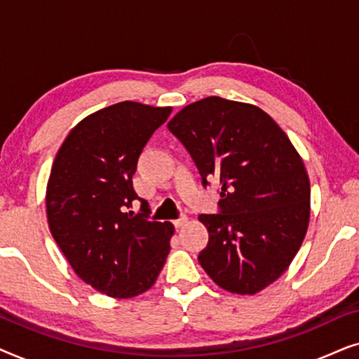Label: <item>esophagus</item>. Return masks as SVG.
I'll use <instances>...</instances> for the list:
<instances>
[{
    "instance_id": "1",
    "label": "esophagus",
    "mask_w": 359,
    "mask_h": 359,
    "mask_svg": "<svg viewBox=\"0 0 359 359\" xmlns=\"http://www.w3.org/2000/svg\"><path fill=\"white\" fill-rule=\"evenodd\" d=\"M173 224H175V227H176V229L183 227V225L188 224V217H186V215H181V217H180V219H176Z\"/></svg>"
}]
</instances>
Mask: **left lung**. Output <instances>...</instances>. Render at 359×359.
<instances>
[{
	"mask_svg": "<svg viewBox=\"0 0 359 359\" xmlns=\"http://www.w3.org/2000/svg\"><path fill=\"white\" fill-rule=\"evenodd\" d=\"M198 166L220 184V214H201L199 263L225 291L253 296L289 268L307 233L311 183L297 150L258 106L209 96L168 122Z\"/></svg>",
	"mask_w": 359,
	"mask_h": 359,
	"instance_id": "8db88e82",
	"label": "left lung"
}]
</instances>
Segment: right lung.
<instances>
[{"instance_id": "1", "label": "right lung", "mask_w": 359, "mask_h": 359, "mask_svg": "<svg viewBox=\"0 0 359 359\" xmlns=\"http://www.w3.org/2000/svg\"><path fill=\"white\" fill-rule=\"evenodd\" d=\"M170 114L135 101L107 106L78 122L53 160L48 229L78 278L109 297L149 291L170 253L173 224L149 220L144 199L140 214L129 210L137 160Z\"/></svg>"}]
</instances>
